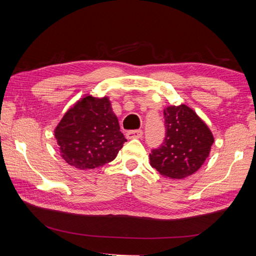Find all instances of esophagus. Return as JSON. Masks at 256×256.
Wrapping results in <instances>:
<instances>
[{"instance_id": "34e87169", "label": "esophagus", "mask_w": 256, "mask_h": 256, "mask_svg": "<svg viewBox=\"0 0 256 256\" xmlns=\"http://www.w3.org/2000/svg\"><path fill=\"white\" fill-rule=\"evenodd\" d=\"M144 136V132L142 130H132V131L126 132V138H141Z\"/></svg>"}]
</instances>
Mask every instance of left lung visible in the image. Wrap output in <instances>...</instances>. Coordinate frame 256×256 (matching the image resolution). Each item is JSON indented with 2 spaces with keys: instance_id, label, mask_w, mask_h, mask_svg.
<instances>
[{
  "instance_id": "1",
  "label": "left lung",
  "mask_w": 256,
  "mask_h": 256,
  "mask_svg": "<svg viewBox=\"0 0 256 256\" xmlns=\"http://www.w3.org/2000/svg\"><path fill=\"white\" fill-rule=\"evenodd\" d=\"M166 136L152 149L150 164L160 175L182 180L200 170L209 157L214 138L210 128L192 108L182 104L164 110Z\"/></svg>"
}]
</instances>
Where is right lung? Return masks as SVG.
Here are the masks:
<instances>
[{"label":"right lung","instance_id":"add662e5","mask_svg":"<svg viewBox=\"0 0 256 256\" xmlns=\"http://www.w3.org/2000/svg\"><path fill=\"white\" fill-rule=\"evenodd\" d=\"M54 136L62 158L80 170L110 162L126 141L108 97L96 98L90 94L66 112Z\"/></svg>","mask_w":256,"mask_h":256}]
</instances>
